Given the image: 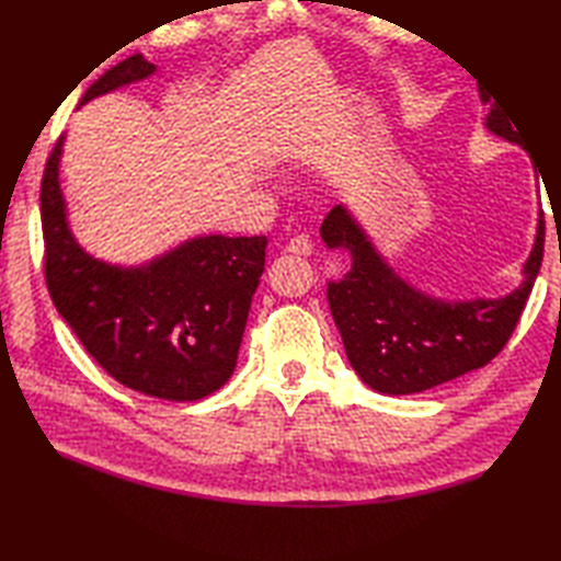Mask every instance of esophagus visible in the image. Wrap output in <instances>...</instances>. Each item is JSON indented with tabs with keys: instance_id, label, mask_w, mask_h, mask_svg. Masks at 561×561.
I'll use <instances>...</instances> for the list:
<instances>
[{
	"instance_id": "34e87169",
	"label": "esophagus",
	"mask_w": 561,
	"mask_h": 561,
	"mask_svg": "<svg viewBox=\"0 0 561 561\" xmlns=\"http://www.w3.org/2000/svg\"><path fill=\"white\" fill-rule=\"evenodd\" d=\"M285 249H288L290 254H297V256H309L314 252V244L312 240L307 238V234H295V238L285 244Z\"/></svg>"
}]
</instances>
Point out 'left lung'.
<instances>
[{"label":"left lung","instance_id":"obj_1","mask_svg":"<svg viewBox=\"0 0 561 561\" xmlns=\"http://www.w3.org/2000/svg\"><path fill=\"white\" fill-rule=\"evenodd\" d=\"M480 98L490 103L482 91ZM484 127L518 141L502 105L490 107ZM321 240L351 254V271L327 290L347 359L369 389L405 396L484 367L512 339L540 273L545 220L540 214L524 283L496 300L449 302L413 288L386 264L345 206H333L323 218Z\"/></svg>","mask_w":561,"mask_h":561}]
</instances>
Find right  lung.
Here are the masks:
<instances>
[{
	"mask_svg": "<svg viewBox=\"0 0 561 561\" xmlns=\"http://www.w3.org/2000/svg\"><path fill=\"white\" fill-rule=\"evenodd\" d=\"M144 55L107 69L81 105L151 77ZM65 136L49 153L41 184L45 280L57 312L112 379L163 401H198L218 391L238 365L249 305L266 244L204 234L141 266H115L73 240L59 186Z\"/></svg>",
	"mask_w": 561,
	"mask_h": 561,
	"instance_id": "right-lung-1",
	"label": "right lung"
}]
</instances>
